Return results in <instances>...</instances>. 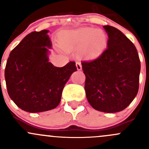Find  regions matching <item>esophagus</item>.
I'll use <instances>...</instances> for the list:
<instances>
[{
  "label": "esophagus",
  "instance_id": "34e87169",
  "mask_svg": "<svg viewBox=\"0 0 149 149\" xmlns=\"http://www.w3.org/2000/svg\"><path fill=\"white\" fill-rule=\"evenodd\" d=\"M76 68H77V70H81L82 68V66H81V62L79 61H77L76 63Z\"/></svg>",
  "mask_w": 149,
  "mask_h": 149
}]
</instances>
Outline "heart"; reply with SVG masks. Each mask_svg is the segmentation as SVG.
Masks as SVG:
<instances>
[{
	"instance_id": "obj_1",
	"label": "heart",
	"mask_w": 149,
	"mask_h": 149,
	"mask_svg": "<svg viewBox=\"0 0 149 149\" xmlns=\"http://www.w3.org/2000/svg\"><path fill=\"white\" fill-rule=\"evenodd\" d=\"M58 42L62 48L68 51L84 45L82 53L88 57L100 55L107 45L105 34L100 30L90 28H81L63 32L58 38Z\"/></svg>"
}]
</instances>
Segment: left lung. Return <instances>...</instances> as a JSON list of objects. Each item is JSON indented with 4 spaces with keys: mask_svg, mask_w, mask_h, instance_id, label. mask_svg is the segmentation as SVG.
Returning <instances> with one entry per match:
<instances>
[{
    "mask_svg": "<svg viewBox=\"0 0 149 149\" xmlns=\"http://www.w3.org/2000/svg\"><path fill=\"white\" fill-rule=\"evenodd\" d=\"M107 48L95 59L82 61L86 95L94 109L107 113L120 112L136 97L141 70L137 49L119 29L104 26Z\"/></svg>",
    "mask_w": 149,
    "mask_h": 149,
    "instance_id": "1",
    "label": "left lung"
}]
</instances>
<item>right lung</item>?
Listing matches in <instances>:
<instances>
[{"label":"right lung","mask_w":149,"mask_h":149,"mask_svg":"<svg viewBox=\"0 0 149 149\" xmlns=\"http://www.w3.org/2000/svg\"><path fill=\"white\" fill-rule=\"evenodd\" d=\"M48 30L32 31L10 52L5 69L10 98L29 112L50 110L60 104L63 89L72 73L77 70L70 61L55 67L48 59L52 42Z\"/></svg>","instance_id":"1"}]
</instances>
